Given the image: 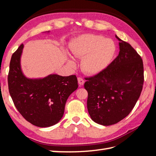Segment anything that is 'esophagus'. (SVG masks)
Instances as JSON below:
<instances>
[{"mask_svg":"<svg viewBox=\"0 0 156 156\" xmlns=\"http://www.w3.org/2000/svg\"><path fill=\"white\" fill-rule=\"evenodd\" d=\"M78 82L79 85H80V87H82V86H83V84H84V79L80 78V77H78Z\"/></svg>","mask_w":156,"mask_h":156,"instance_id":"obj_1","label":"esophagus"}]
</instances>
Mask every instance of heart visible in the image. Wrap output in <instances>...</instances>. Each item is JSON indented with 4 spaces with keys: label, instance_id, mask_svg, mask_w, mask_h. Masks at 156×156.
<instances>
[{
    "label": "heart",
    "instance_id": "1",
    "mask_svg": "<svg viewBox=\"0 0 156 156\" xmlns=\"http://www.w3.org/2000/svg\"><path fill=\"white\" fill-rule=\"evenodd\" d=\"M72 56L82 58L81 68L88 74L95 75L103 71L110 64L116 52L115 42L101 35L84 34L73 39L69 44ZM72 68L76 66L72 58L68 59Z\"/></svg>",
    "mask_w": 156,
    "mask_h": 156
}]
</instances>
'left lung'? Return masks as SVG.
<instances>
[{
	"mask_svg": "<svg viewBox=\"0 0 156 156\" xmlns=\"http://www.w3.org/2000/svg\"><path fill=\"white\" fill-rule=\"evenodd\" d=\"M115 37L119 41L118 56L84 83L90 118L105 126L117 123L130 113L140 97L144 80L140 55L130 44Z\"/></svg>",
	"mask_w": 156,
	"mask_h": 156,
	"instance_id": "1",
	"label": "left lung"
}]
</instances>
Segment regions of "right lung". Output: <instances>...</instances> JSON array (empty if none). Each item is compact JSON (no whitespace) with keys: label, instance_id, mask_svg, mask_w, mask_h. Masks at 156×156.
Here are the masks:
<instances>
[{"label":"right lung","instance_id":"right-lung-1","mask_svg":"<svg viewBox=\"0 0 156 156\" xmlns=\"http://www.w3.org/2000/svg\"><path fill=\"white\" fill-rule=\"evenodd\" d=\"M45 33L49 34V31ZM21 44L12 54L8 75L10 95L21 115L39 127L54 125L64 113L69 96L78 87L75 75L62 76L51 74L44 78H29L23 74Z\"/></svg>","mask_w":156,"mask_h":156}]
</instances>
